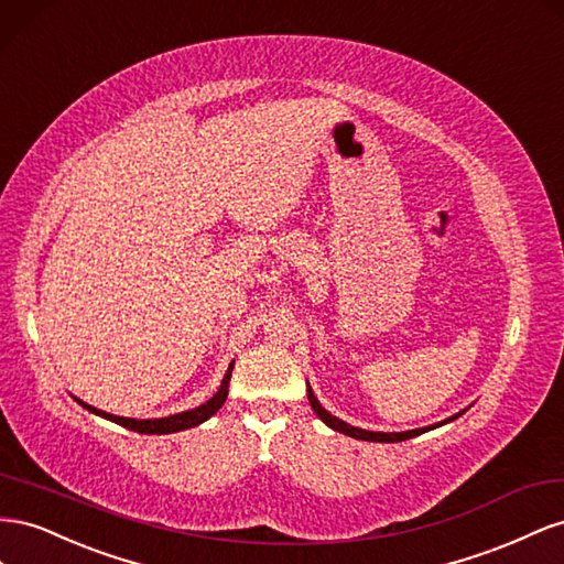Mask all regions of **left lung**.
<instances>
[{"instance_id": "obj_1", "label": "left lung", "mask_w": 564, "mask_h": 564, "mask_svg": "<svg viewBox=\"0 0 564 564\" xmlns=\"http://www.w3.org/2000/svg\"><path fill=\"white\" fill-rule=\"evenodd\" d=\"M307 399H310V404H312L314 413H316V415L321 417V421H324L328 427H333L335 432H343V434H347V437H354V440H364V442H404V440L417 437V434H423V432H427V430H434V427H440V425L452 423V421H456L458 415H463V411H460V413H456V415H452V417H446V421H442V423H437V425L421 427V430H409V432H371V430H361V427L347 425L345 421H340V417L330 415V413H328L324 406L318 404V399L314 397L312 388L307 390Z\"/></svg>"}]
</instances>
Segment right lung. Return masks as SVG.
<instances>
[{
  "label": "right lung",
  "instance_id": "obj_1",
  "mask_svg": "<svg viewBox=\"0 0 564 564\" xmlns=\"http://www.w3.org/2000/svg\"><path fill=\"white\" fill-rule=\"evenodd\" d=\"M231 371H234V364H229V371L227 376H224L219 390L213 399H207L205 404L191 409V411H182V413H174V415H167V417H153V421H137V417H122V415H112V413H106V411H99L94 409L89 404H85V401L77 399L79 406H85L87 411L96 413L106 417V421H112L118 423L127 430H134V432H141V434H170V432H180V430H188V427H196L200 423H205L207 417L215 415L224 401H227V394H229V380H231Z\"/></svg>",
  "mask_w": 564,
  "mask_h": 564
}]
</instances>
